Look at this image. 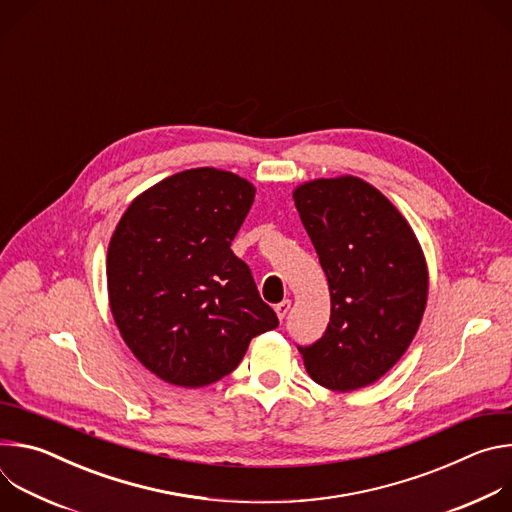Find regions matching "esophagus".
<instances>
[{
	"mask_svg": "<svg viewBox=\"0 0 512 512\" xmlns=\"http://www.w3.org/2000/svg\"><path fill=\"white\" fill-rule=\"evenodd\" d=\"M289 308H291V302H289V300H283V302H279V304L275 306V314H277V318H279V320H283V318L287 316Z\"/></svg>",
	"mask_w": 512,
	"mask_h": 512,
	"instance_id": "esophagus-1",
	"label": "esophagus"
}]
</instances>
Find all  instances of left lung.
<instances>
[{
    "label": "left lung",
    "instance_id": "left-lung-1",
    "mask_svg": "<svg viewBox=\"0 0 512 512\" xmlns=\"http://www.w3.org/2000/svg\"><path fill=\"white\" fill-rule=\"evenodd\" d=\"M294 202L330 289V322L298 346L308 375L348 393L387 375L415 338L429 291L423 249L407 218L358 176L318 178Z\"/></svg>",
    "mask_w": 512,
    "mask_h": 512
}]
</instances>
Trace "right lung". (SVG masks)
I'll list each match as a JSON object with an SVG mask.
<instances>
[{
	"label": "right lung",
	"instance_id": "obj_1",
	"mask_svg": "<svg viewBox=\"0 0 512 512\" xmlns=\"http://www.w3.org/2000/svg\"><path fill=\"white\" fill-rule=\"evenodd\" d=\"M253 200L249 180L192 168L137 194L111 235L113 320L133 356L170 385L221 381L251 338L279 324L231 251Z\"/></svg>",
	"mask_w": 512,
	"mask_h": 512
}]
</instances>
